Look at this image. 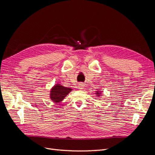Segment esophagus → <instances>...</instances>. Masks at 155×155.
<instances>
[{"instance_id":"34e87169","label":"esophagus","mask_w":155,"mask_h":155,"mask_svg":"<svg viewBox=\"0 0 155 155\" xmlns=\"http://www.w3.org/2000/svg\"><path fill=\"white\" fill-rule=\"evenodd\" d=\"M78 86V89H83L84 87V85L83 84L81 83V84H79Z\"/></svg>"}]
</instances>
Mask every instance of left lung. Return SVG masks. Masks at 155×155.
Listing matches in <instances>:
<instances>
[{
	"label": "left lung",
	"instance_id": "1",
	"mask_svg": "<svg viewBox=\"0 0 155 155\" xmlns=\"http://www.w3.org/2000/svg\"><path fill=\"white\" fill-rule=\"evenodd\" d=\"M97 96H100V94L101 93H99L98 92H97Z\"/></svg>",
	"mask_w": 155,
	"mask_h": 155
}]
</instances>
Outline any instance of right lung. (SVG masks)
Here are the masks:
<instances>
[{
    "label": "right lung",
    "mask_w": 155,
    "mask_h": 155,
    "mask_svg": "<svg viewBox=\"0 0 155 155\" xmlns=\"http://www.w3.org/2000/svg\"><path fill=\"white\" fill-rule=\"evenodd\" d=\"M71 90V88L65 87L61 85L57 84L51 89L50 97L53 102H60Z\"/></svg>",
    "instance_id": "add662e5"
}]
</instances>
